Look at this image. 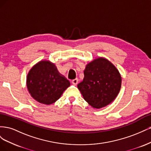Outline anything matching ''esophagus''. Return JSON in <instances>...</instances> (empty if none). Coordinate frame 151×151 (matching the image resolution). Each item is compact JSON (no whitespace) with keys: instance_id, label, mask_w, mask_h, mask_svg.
Here are the masks:
<instances>
[{"instance_id":"obj_1","label":"esophagus","mask_w":151,"mask_h":151,"mask_svg":"<svg viewBox=\"0 0 151 151\" xmlns=\"http://www.w3.org/2000/svg\"><path fill=\"white\" fill-rule=\"evenodd\" d=\"M78 82H79L78 79H75L72 81V83L73 84H74V85H77V84H78Z\"/></svg>"}]
</instances>
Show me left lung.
I'll list each match as a JSON object with an SVG mask.
<instances>
[{
    "label": "left lung",
    "mask_w": 151,
    "mask_h": 151,
    "mask_svg": "<svg viewBox=\"0 0 151 151\" xmlns=\"http://www.w3.org/2000/svg\"><path fill=\"white\" fill-rule=\"evenodd\" d=\"M84 74L77 88L91 106L99 109L115 100L121 88L122 77L111 62L101 57L94 58L86 65Z\"/></svg>",
    "instance_id": "left-lung-1"
}]
</instances>
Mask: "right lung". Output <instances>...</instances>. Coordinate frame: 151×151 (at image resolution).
Here are the masks:
<instances>
[{
    "label": "right lung",
    "mask_w": 151,
    "mask_h": 151,
    "mask_svg": "<svg viewBox=\"0 0 151 151\" xmlns=\"http://www.w3.org/2000/svg\"><path fill=\"white\" fill-rule=\"evenodd\" d=\"M70 85L69 81L58 71L55 64L48 60L36 63L26 77L27 88L31 97L47 105L57 101Z\"/></svg>",
    "instance_id": "right-lung-1"
}]
</instances>
